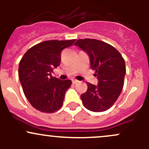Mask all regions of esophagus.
<instances>
[{
    "label": "esophagus",
    "mask_w": 149,
    "mask_h": 149,
    "mask_svg": "<svg viewBox=\"0 0 149 149\" xmlns=\"http://www.w3.org/2000/svg\"><path fill=\"white\" fill-rule=\"evenodd\" d=\"M78 82H79V81L76 80V79H73V80H72V83L73 84H76V83H78Z\"/></svg>",
    "instance_id": "obj_1"
}]
</instances>
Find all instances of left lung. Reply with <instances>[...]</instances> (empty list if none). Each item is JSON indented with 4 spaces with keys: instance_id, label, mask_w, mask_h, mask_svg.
<instances>
[{
    "instance_id": "left-lung-1",
    "label": "left lung",
    "mask_w": 149,
    "mask_h": 149,
    "mask_svg": "<svg viewBox=\"0 0 149 149\" xmlns=\"http://www.w3.org/2000/svg\"><path fill=\"white\" fill-rule=\"evenodd\" d=\"M74 45L88 54L98 79L97 86L86 83L87 91L81 95L84 107L96 112L107 110L117 101L124 85V59L114 47L100 40L80 39Z\"/></svg>"
}]
</instances>
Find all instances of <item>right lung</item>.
<instances>
[{
	"label": "right lung",
	"mask_w": 149,
	"mask_h": 149,
	"mask_svg": "<svg viewBox=\"0 0 149 149\" xmlns=\"http://www.w3.org/2000/svg\"><path fill=\"white\" fill-rule=\"evenodd\" d=\"M76 41L49 40L26 51L19 65V77L24 93L33 107L46 113L61 109L70 80L52 76L53 69L61 64V51Z\"/></svg>",
	"instance_id": "add662e5"
}]
</instances>
